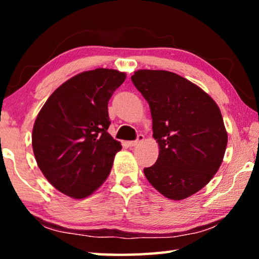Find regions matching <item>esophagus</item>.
Returning a JSON list of instances; mask_svg holds the SVG:
<instances>
[{"label": "esophagus", "instance_id": "1", "mask_svg": "<svg viewBox=\"0 0 259 259\" xmlns=\"http://www.w3.org/2000/svg\"><path fill=\"white\" fill-rule=\"evenodd\" d=\"M144 140V136L143 135H138V137H137V139L136 140H133V142H129V145L133 147V146H137V145H139L140 143H142Z\"/></svg>", "mask_w": 259, "mask_h": 259}]
</instances>
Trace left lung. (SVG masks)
I'll return each mask as SVG.
<instances>
[{"label":"left lung","mask_w":259,"mask_h":259,"mask_svg":"<svg viewBox=\"0 0 259 259\" xmlns=\"http://www.w3.org/2000/svg\"><path fill=\"white\" fill-rule=\"evenodd\" d=\"M131 81L147 100L159 157L144 174L171 200H183L211 181L223 162L227 133L221 109L194 83L168 71L139 69Z\"/></svg>","instance_id":"obj_1"}]
</instances>
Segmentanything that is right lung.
I'll return each mask as SVG.
<instances>
[{
  "mask_svg": "<svg viewBox=\"0 0 259 259\" xmlns=\"http://www.w3.org/2000/svg\"><path fill=\"white\" fill-rule=\"evenodd\" d=\"M125 73L97 68L77 74L52 93L35 120L32 145L52 186L73 199L97 190L122 146L107 133L108 100Z\"/></svg>",
  "mask_w": 259,
  "mask_h": 259,
  "instance_id": "obj_1",
  "label": "right lung"
}]
</instances>
